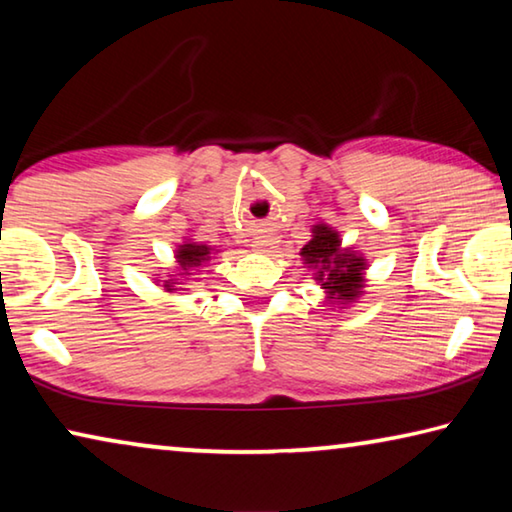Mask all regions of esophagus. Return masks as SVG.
I'll return each instance as SVG.
<instances>
[{
	"instance_id": "obj_1",
	"label": "esophagus",
	"mask_w": 512,
	"mask_h": 512,
	"mask_svg": "<svg viewBox=\"0 0 512 512\" xmlns=\"http://www.w3.org/2000/svg\"><path fill=\"white\" fill-rule=\"evenodd\" d=\"M255 250H259V253H273V248H275V241L273 239H259V241H255Z\"/></svg>"
}]
</instances>
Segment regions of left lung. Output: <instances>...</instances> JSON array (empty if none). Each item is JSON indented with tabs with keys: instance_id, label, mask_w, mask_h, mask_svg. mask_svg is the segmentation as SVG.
<instances>
[{
	"instance_id": "1",
	"label": "left lung",
	"mask_w": 512,
	"mask_h": 512,
	"mask_svg": "<svg viewBox=\"0 0 512 512\" xmlns=\"http://www.w3.org/2000/svg\"><path fill=\"white\" fill-rule=\"evenodd\" d=\"M300 257L316 284L325 291L329 305H341L345 309L363 296L366 257L354 248H343L341 235L327 223H316L311 228V239L300 250Z\"/></svg>"
}]
</instances>
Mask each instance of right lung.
I'll return each instance as SVG.
<instances>
[{"label":"right lung","mask_w":512,"mask_h":512,"mask_svg":"<svg viewBox=\"0 0 512 512\" xmlns=\"http://www.w3.org/2000/svg\"><path fill=\"white\" fill-rule=\"evenodd\" d=\"M216 253H219V250L214 246L187 239L176 248V271H171V275H167V280H158V282H162V287L167 293L187 291L185 287L189 277L194 275L192 271H198V268L205 266Z\"/></svg>","instance_id":"obj_1"}]
</instances>
